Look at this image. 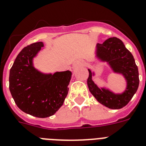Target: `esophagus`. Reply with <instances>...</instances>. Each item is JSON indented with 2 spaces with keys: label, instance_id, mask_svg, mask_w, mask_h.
I'll return each mask as SVG.
<instances>
[{
  "label": "esophagus",
  "instance_id": "obj_1",
  "mask_svg": "<svg viewBox=\"0 0 146 146\" xmlns=\"http://www.w3.org/2000/svg\"><path fill=\"white\" fill-rule=\"evenodd\" d=\"M83 64H84L83 62H82V61H80V60H77V61L73 62V69H77V68H79V67L83 66Z\"/></svg>",
  "mask_w": 146,
  "mask_h": 146
}]
</instances>
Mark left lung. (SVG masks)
Returning a JSON list of instances; mask_svg holds the SVG:
<instances>
[{
  "mask_svg": "<svg viewBox=\"0 0 146 146\" xmlns=\"http://www.w3.org/2000/svg\"><path fill=\"white\" fill-rule=\"evenodd\" d=\"M95 57L100 63H106L113 73L124 78L125 88L117 93L109 87L98 86L93 78L94 71H89L88 86L89 90L100 104L111 109H120L131 100L139 87V72L135 60L120 39L113 37L103 44H97L95 48Z\"/></svg>",
  "mask_w": 146,
  "mask_h": 146,
  "instance_id": "1",
  "label": "left lung"
}]
</instances>
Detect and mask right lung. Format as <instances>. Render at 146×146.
Masks as SVG:
<instances>
[{
	"label": "right lung",
	"mask_w": 146,
	"mask_h": 146,
	"mask_svg": "<svg viewBox=\"0 0 146 146\" xmlns=\"http://www.w3.org/2000/svg\"><path fill=\"white\" fill-rule=\"evenodd\" d=\"M36 42L24 48L9 71V90L19 108L38 118L52 116L63 105L72 76L70 70L44 73L34 65V58L44 50Z\"/></svg>",
	"instance_id": "add662e5"
}]
</instances>
